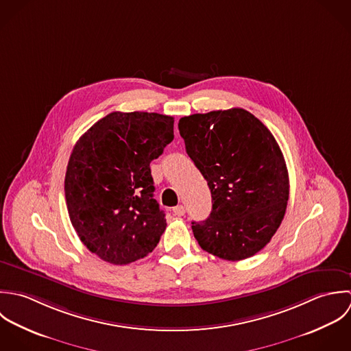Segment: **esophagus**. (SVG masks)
<instances>
[{
    "label": "esophagus",
    "instance_id": "34e87169",
    "mask_svg": "<svg viewBox=\"0 0 351 351\" xmlns=\"http://www.w3.org/2000/svg\"><path fill=\"white\" fill-rule=\"evenodd\" d=\"M172 211H173V214H175V215H178V217H182V215H184V213H186V210H184V206H182V205L175 206V208L172 209Z\"/></svg>",
    "mask_w": 351,
    "mask_h": 351
}]
</instances>
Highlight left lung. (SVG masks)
<instances>
[{
  "label": "left lung",
  "mask_w": 351,
  "mask_h": 351,
  "mask_svg": "<svg viewBox=\"0 0 351 351\" xmlns=\"http://www.w3.org/2000/svg\"><path fill=\"white\" fill-rule=\"evenodd\" d=\"M186 152L210 189V215L193 221L202 250L225 261L259 252L276 234L289 199V173L270 130L243 108L179 121Z\"/></svg>",
  "instance_id": "left-lung-1"
}]
</instances>
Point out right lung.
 I'll return each mask as SVG.
<instances>
[{
  "instance_id": "obj_1",
  "label": "right lung",
  "mask_w": 351,
  "mask_h": 351,
  "mask_svg": "<svg viewBox=\"0 0 351 351\" xmlns=\"http://www.w3.org/2000/svg\"><path fill=\"white\" fill-rule=\"evenodd\" d=\"M173 140V118L156 112H111L75 142L65 197L84 245L122 266L152 252L165 230L153 198L152 160Z\"/></svg>"
}]
</instances>
